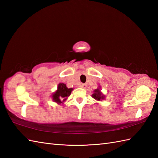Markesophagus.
Listing matches in <instances>:
<instances>
[{"mask_svg":"<svg viewBox=\"0 0 158 158\" xmlns=\"http://www.w3.org/2000/svg\"><path fill=\"white\" fill-rule=\"evenodd\" d=\"M80 88H85L87 87V85L85 84H80Z\"/></svg>","mask_w":158,"mask_h":158,"instance_id":"34e87169","label":"esophagus"}]
</instances>
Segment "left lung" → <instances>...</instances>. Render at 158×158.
I'll list each match as a JSON object with an SVG mask.
<instances>
[{"instance_id": "8db88e82", "label": "left lung", "mask_w": 158, "mask_h": 158, "mask_svg": "<svg viewBox=\"0 0 158 158\" xmlns=\"http://www.w3.org/2000/svg\"><path fill=\"white\" fill-rule=\"evenodd\" d=\"M92 97L98 102H102V100L106 98L105 95L101 92V88H98L94 90V93L92 95Z\"/></svg>"}]
</instances>
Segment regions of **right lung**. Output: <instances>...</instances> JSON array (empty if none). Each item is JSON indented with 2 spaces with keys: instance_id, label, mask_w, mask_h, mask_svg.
<instances>
[{
  "instance_id": "add662e5",
  "label": "right lung",
  "mask_w": 158,
  "mask_h": 158,
  "mask_svg": "<svg viewBox=\"0 0 158 158\" xmlns=\"http://www.w3.org/2000/svg\"><path fill=\"white\" fill-rule=\"evenodd\" d=\"M73 88H68L64 83H59L57 86V89L52 94V101L57 104H63L68 99L71 94Z\"/></svg>"
}]
</instances>
